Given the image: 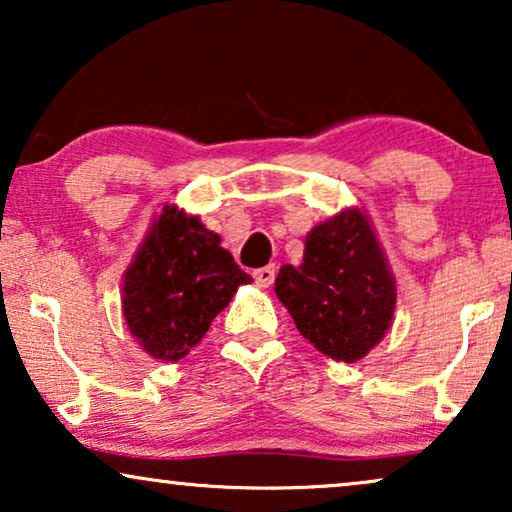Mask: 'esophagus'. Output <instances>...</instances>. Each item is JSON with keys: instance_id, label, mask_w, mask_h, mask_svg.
Returning a JSON list of instances; mask_svg holds the SVG:
<instances>
[{"instance_id": "esophagus-1", "label": "esophagus", "mask_w": 512, "mask_h": 512, "mask_svg": "<svg viewBox=\"0 0 512 512\" xmlns=\"http://www.w3.org/2000/svg\"><path fill=\"white\" fill-rule=\"evenodd\" d=\"M275 265H265V268H258L254 270V279L258 286H270L272 282H275Z\"/></svg>"}]
</instances>
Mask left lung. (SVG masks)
Instances as JSON below:
<instances>
[{
  "label": "left lung",
  "mask_w": 512,
  "mask_h": 512,
  "mask_svg": "<svg viewBox=\"0 0 512 512\" xmlns=\"http://www.w3.org/2000/svg\"><path fill=\"white\" fill-rule=\"evenodd\" d=\"M275 293L300 335L345 363L363 359L384 338L396 310L387 256L356 207L310 230L303 263L282 265Z\"/></svg>",
  "instance_id": "8db88e82"
}]
</instances>
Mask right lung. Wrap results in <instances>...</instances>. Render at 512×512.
<instances>
[{
    "label": "right lung",
    "mask_w": 512,
    "mask_h": 512,
    "mask_svg": "<svg viewBox=\"0 0 512 512\" xmlns=\"http://www.w3.org/2000/svg\"><path fill=\"white\" fill-rule=\"evenodd\" d=\"M251 277L198 216L165 205L123 275V317L139 347L179 361Z\"/></svg>",
    "instance_id": "add662e5"
}]
</instances>
